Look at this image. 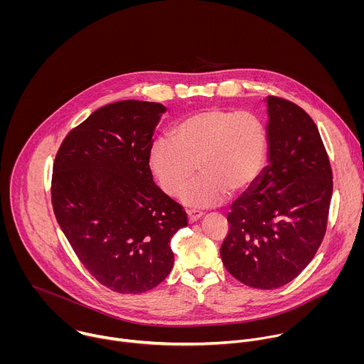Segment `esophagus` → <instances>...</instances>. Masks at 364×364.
Returning <instances> with one entry per match:
<instances>
[{
    "mask_svg": "<svg viewBox=\"0 0 364 364\" xmlns=\"http://www.w3.org/2000/svg\"><path fill=\"white\" fill-rule=\"evenodd\" d=\"M201 216H203V213L198 212V210H188V212H187V218H188V222H190V223L197 222Z\"/></svg>",
    "mask_w": 364,
    "mask_h": 364,
    "instance_id": "34e87169",
    "label": "esophagus"
}]
</instances>
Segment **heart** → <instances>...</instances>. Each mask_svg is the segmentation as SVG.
<instances>
[{
  "mask_svg": "<svg viewBox=\"0 0 364 364\" xmlns=\"http://www.w3.org/2000/svg\"><path fill=\"white\" fill-rule=\"evenodd\" d=\"M171 139L154 141L148 166L160 188L193 209L222 204L233 193H245L262 177L269 157L267 124L255 114L226 108L193 112L174 124Z\"/></svg>",
  "mask_w": 364,
  "mask_h": 364,
  "instance_id": "1",
  "label": "heart"
}]
</instances>
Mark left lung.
Returning a JSON list of instances; mask_svg holds the SVG:
<instances>
[{
  "label": "left lung",
  "instance_id": "obj_1",
  "mask_svg": "<svg viewBox=\"0 0 364 364\" xmlns=\"http://www.w3.org/2000/svg\"><path fill=\"white\" fill-rule=\"evenodd\" d=\"M269 166L233 201L220 247L242 284L275 289L296 278L317 253L333 196V173L318 128L295 103L268 96Z\"/></svg>",
  "mask_w": 364,
  "mask_h": 364
}]
</instances>
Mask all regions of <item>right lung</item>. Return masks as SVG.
Wrapping results in <instances>:
<instances>
[{
    "instance_id": "right-lung-1",
    "label": "right lung",
    "mask_w": 364,
    "mask_h": 364,
    "mask_svg": "<svg viewBox=\"0 0 364 364\" xmlns=\"http://www.w3.org/2000/svg\"><path fill=\"white\" fill-rule=\"evenodd\" d=\"M166 107L119 100L95 111L63 139L51 204L82 265L103 287L141 294L171 272V237L183 207L152 180L148 154Z\"/></svg>"
}]
</instances>
